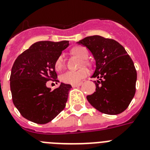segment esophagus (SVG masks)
Wrapping results in <instances>:
<instances>
[{
    "label": "esophagus",
    "mask_w": 150,
    "mask_h": 150,
    "mask_svg": "<svg viewBox=\"0 0 150 150\" xmlns=\"http://www.w3.org/2000/svg\"><path fill=\"white\" fill-rule=\"evenodd\" d=\"M81 84H82V83H79V84H75V85H71V86H72V88H76V87L81 86Z\"/></svg>",
    "instance_id": "1"
}]
</instances>
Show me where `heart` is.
I'll return each mask as SVG.
<instances>
[{"instance_id":"heart-1","label":"heart","mask_w":150,"mask_h":150,"mask_svg":"<svg viewBox=\"0 0 150 150\" xmlns=\"http://www.w3.org/2000/svg\"><path fill=\"white\" fill-rule=\"evenodd\" d=\"M71 52L79 56L82 59H87L88 56V52L85 46H77L73 47L71 49ZM84 62H86V61L84 60ZM64 64H65V58L62 54L59 55L56 59L55 62V69L56 71H60L63 68ZM88 74V69L85 68L79 69L77 71H68L65 72L63 75L61 76V81L65 84H71V85H75L81 82L84 78H85Z\"/></svg>"}]
</instances>
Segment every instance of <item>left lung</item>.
I'll return each mask as SVG.
<instances>
[{
    "label": "left lung",
    "instance_id": "1",
    "mask_svg": "<svg viewBox=\"0 0 150 150\" xmlns=\"http://www.w3.org/2000/svg\"><path fill=\"white\" fill-rule=\"evenodd\" d=\"M92 53L96 69L91 78L96 90L87 100L103 114L116 115L129 106L136 92L137 71L124 46L100 36L85 37L78 42Z\"/></svg>",
    "mask_w": 150,
    "mask_h": 150
}]
</instances>
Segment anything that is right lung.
I'll return each instance as SVG.
<instances>
[{
  "label": "right lung",
  "instance_id": "add662e5",
  "mask_svg": "<svg viewBox=\"0 0 150 150\" xmlns=\"http://www.w3.org/2000/svg\"><path fill=\"white\" fill-rule=\"evenodd\" d=\"M69 45L67 40L36 42L15 60L10 78L12 100L27 120L47 124L65 108L71 85L61 83L51 91L46 82L58 81L55 62Z\"/></svg>",
  "mask_w": 150,
  "mask_h": 150
}]
</instances>
